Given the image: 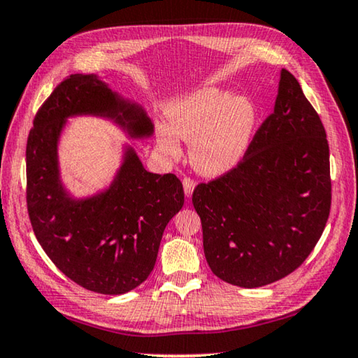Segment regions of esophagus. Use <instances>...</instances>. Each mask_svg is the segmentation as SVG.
<instances>
[{"label":"esophagus","mask_w":358,"mask_h":358,"mask_svg":"<svg viewBox=\"0 0 358 358\" xmlns=\"http://www.w3.org/2000/svg\"><path fill=\"white\" fill-rule=\"evenodd\" d=\"M183 187H185L186 197H191L194 187H196V181H194L191 177H185L183 178Z\"/></svg>","instance_id":"1"}]
</instances>
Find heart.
Instances as JSON below:
<instances>
[{
  "mask_svg": "<svg viewBox=\"0 0 358 358\" xmlns=\"http://www.w3.org/2000/svg\"><path fill=\"white\" fill-rule=\"evenodd\" d=\"M257 110L246 98L208 87L169 107V128L157 131L159 148L180 155L177 137L189 145V159L197 172L221 175L243 159L250 147Z\"/></svg>",
  "mask_w": 358,
  "mask_h": 358,
  "instance_id": "obj_1",
  "label": "heart"
}]
</instances>
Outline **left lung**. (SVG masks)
<instances>
[{"mask_svg":"<svg viewBox=\"0 0 358 358\" xmlns=\"http://www.w3.org/2000/svg\"><path fill=\"white\" fill-rule=\"evenodd\" d=\"M192 205L210 268L229 284L266 286L310 256L330 215V150L322 121L289 71L243 159L197 185Z\"/></svg>","mask_w":358,"mask_h":358,"instance_id":"left-lung-1","label":"left lung"}]
</instances>
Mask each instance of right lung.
<instances>
[{"label":"right lung","instance_id":"1","mask_svg":"<svg viewBox=\"0 0 358 358\" xmlns=\"http://www.w3.org/2000/svg\"><path fill=\"white\" fill-rule=\"evenodd\" d=\"M82 113L115 118L134 137L153 132L141 108L120 101L96 76L66 77L28 136V216L42 250L69 280L92 292L126 294L153 270L162 232L185 203L183 185L173 173L145 171L128 150L110 189L72 201L59 183L57 142L64 120Z\"/></svg>","mask_w":358,"mask_h":358}]
</instances>
